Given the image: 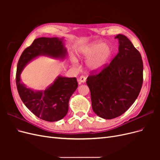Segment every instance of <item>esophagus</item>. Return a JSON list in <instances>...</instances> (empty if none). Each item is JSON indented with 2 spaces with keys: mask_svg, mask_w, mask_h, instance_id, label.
I'll return each mask as SVG.
<instances>
[{
  "mask_svg": "<svg viewBox=\"0 0 160 160\" xmlns=\"http://www.w3.org/2000/svg\"><path fill=\"white\" fill-rule=\"evenodd\" d=\"M85 80H86V77L83 75L80 76V77L78 79V81L79 82V83H84Z\"/></svg>",
  "mask_w": 160,
  "mask_h": 160,
  "instance_id": "34e87169",
  "label": "esophagus"
}]
</instances>
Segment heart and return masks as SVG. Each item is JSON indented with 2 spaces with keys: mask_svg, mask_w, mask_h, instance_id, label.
I'll list each match as a JSON object with an SVG mask.
<instances>
[{
  "mask_svg": "<svg viewBox=\"0 0 160 160\" xmlns=\"http://www.w3.org/2000/svg\"><path fill=\"white\" fill-rule=\"evenodd\" d=\"M111 53V47L102 42L92 43L81 51V55L84 57L90 58L87 63L88 67L95 71H99L104 68L108 62ZM72 60L75 61V59Z\"/></svg>",
  "mask_w": 160,
  "mask_h": 160,
  "instance_id": "heart-1",
  "label": "heart"
}]
</instances>
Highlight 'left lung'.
Masks as SVG:
<instances>
[{"instance_id":"obj_1","label":"left lung","mask_w":160,"mask_h":160,"mask_svg":"<svg viewBox=\"0 0 160 160\" xmlns=\"http://www.w3.org/2000/svg\"><path fill=\"white\" fill-rule=\"evenodd\" d=\"M119 52L100 71L87 79L94 112L106 119L124 113L138 98L143 84V61L127 37L119 34Z\"/></svg>"}]
</instances>
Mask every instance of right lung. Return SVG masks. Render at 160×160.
Returning a JSON list of instances; mask_svg holds the SVG:
<instances>
[{"label":"right lung","mask_w":160,"mask_h":160,"mask_svg":"<svg viewBox=\"0 0 160 160\" xmlns=\"http://www.w3.org/2000/svg\"><path fill=\"white\" fill-rule=\"evenodd\" d=\"M67 50L62 38L41 37L34 40L24 50L17 64L16 84L19 96L26 107L37 117L47 122H56L63 118L68 112L69 101L78 87L75 77H59L43 91H34L27 88L21 81L20 75L28 62L39 55L64 58Z\"/></svg>","instance_id":"obj_1"}]
</instances>
